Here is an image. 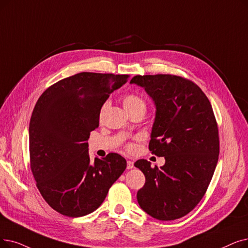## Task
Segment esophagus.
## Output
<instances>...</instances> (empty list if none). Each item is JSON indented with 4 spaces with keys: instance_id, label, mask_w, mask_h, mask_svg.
Returning <instances> with one entry per match:
<instances>
[{
    "instance_id": "34e87169",
    "label": "esophagus",
    "mask_w": 248,
    "mask_h": 248,
    "mask_svg": "<svg viewBox=\"0 0 248 248\" xmlns=\"http://www.w3.org/2000/svg\"><path fill=\"white\" fill-rule=\"evenodd\" d=\"M126 168H127V169H132V168H134V162H133V161H131V160H128V161H127V163H126Z\"/></svg>"
}]
</instances>
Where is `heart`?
I'll list each match as a JSON object with an SVG mask.
<instances>
[{
	"label": "heart",
	"instance_id": "1",
	"mask_svg": "<svg viewBox=\"0 0 248 248\" xmlns=\"http://www.w3.org/2000/svg\"><path fill=\"white\" fill-rule=\"evenodd\" d=\"M123 103H124V107L127 112H130L132 110H136V109H140V108H144V109L146 108L145 101L141 97H139L138 95H135V94L125 95L123 99ZM107 104L108 103L105 102L102 105L101 112L106 108ZM132 148H133V146H130V149H132Z\"/></svg>",
	"mask_w": 248,
	"mask_h": 248
}]
</instances>
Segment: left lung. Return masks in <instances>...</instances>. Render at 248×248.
Wrapping results in <instances>:
<instances>
[{
	"instance_id": "obj_1",
	"label": "left lung",
	"mask_w": 248,
	"mask_h": 248,
	"mask_svg": "<svg viewBox=\"0 0 248 248\" xmlns=\"http://www.w3.org/2000/svg\"><path fill=\"white\" fill-rule=\"evenodd\" d=\"M130 83L144 88L155 104L149 149L165 158L160 168L145 159L135 163L146 177L138 202L155 219L181 218L202 199L217 166L219 135L212 105L198 85L174 75H139Z\"/></svg>"
}]
</instances>
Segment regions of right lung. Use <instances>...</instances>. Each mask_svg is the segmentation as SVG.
Segmentation results:
<instances>
[{
	"mask_svg": "<svg viewBox=\"0 0 248 248\" xmlns=\"http://www.w3.org/2000/svg\"><path fill=\"white\" fill-rule=\"evenodd\" d=\"M128 75L83 72L50 86L38 98L29 124L30 167L42 198L68 217L94 212L126 168L116 153H88L90 132L102 105Z\"/></svg>",
	"mask_w": 248,
	"mask_h": 248,
	"instance_id": "obj_1",
	"label": "right lung"
}]
</instances>
